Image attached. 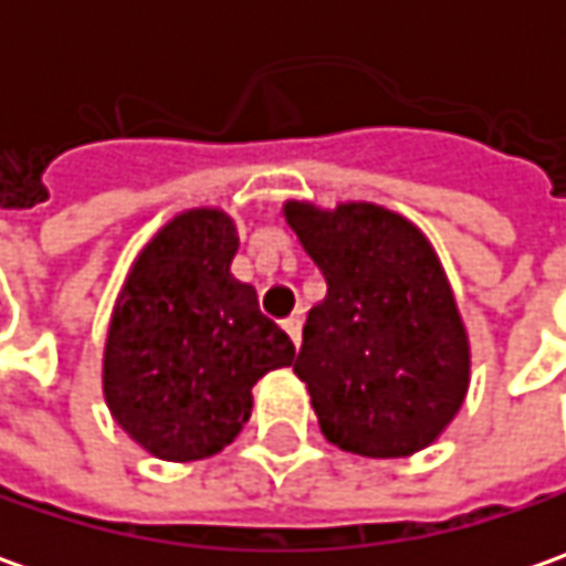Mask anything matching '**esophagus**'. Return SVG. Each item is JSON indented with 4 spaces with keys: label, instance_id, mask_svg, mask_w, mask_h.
I'll return each instance as SVG.
<instances>
[{
    "label": "esophagus",
    "instance_id": "1",
    "mask_svg": "<svg viewBox=\"0 0 566 566\" xmlns=\"http://www.w3.org/2000/svg\"><path fill=\"white\" fill-rule=\"evenodd\" d=\"M283 331L290 334V339L295 343V349H298V343H302V317L298 315L286 317V321H283Z\"/></svg>",
    "mask_w": 566,
    "mask_h": 566
}]
</instances>
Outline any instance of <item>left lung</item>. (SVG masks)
I'll use <instances>...</instances> for the list:
<instances>
[{
    "instance_id": "8db88e82",
    "label": "left lung",
    "mask_w": 566,
    "mask_h": 566,
    "mask_svg": "<svg viewBox=\"0 0 566 566\" xmlns=\"http://www.w3.org/2000/svg\"><path fill=\"white\" fill-rule=\"evenodd\" d=\"M283 217L327 283L293 361L324 438L371 460L428 447L469 390L467 327L431 242L368 201H286Z\"/></svg>"
}]
</instances>
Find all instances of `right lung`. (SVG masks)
Listing matches in <instances>:
<instances>
[{
  "mask_svg": "<svg viewBox=\"0 0 566 566\" xmlns=\"http://www.w3.org/2000/svg\"><path fill=\"white\" fill-rule=\"evenodd\" d=\"M235 220L217 207L172 217L125 276L103 349V397L147 453L191 463L232 444L251 387L293 365L295 346L229 264Z\"/></svg>",
  "mask_w": 566,
  "mask_h": 566,
  "instance_id": "1",
  "label": "right lung"
}]
</instances>
